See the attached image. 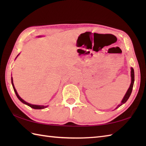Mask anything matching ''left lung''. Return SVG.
I'll list each match as a JSON object with an SVG mask.
<instances>
[{"mask_svg":"<svg viewBox=\"0 0 146 146\" xmlns=\"http://www.w3.org/2000/svg\"><path fill=\"white\" fill-rule=\"evenodd\" d=\"M134 69H133L132 68H131V85H130V87L129 88L126 94L125 95L124 97H123V100L121 102V104L120 105H119V106H121V105H123V104H125V102H127V100H128L130 95H131L132 91V88H133V85H134ZM118 106V107H119Z\"/></svg>","mask_w":146,"mask_h":146,"instance_id":"8db88e82","label":"left lung"}]
</instances>
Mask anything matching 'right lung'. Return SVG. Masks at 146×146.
Returning <instances> with one entry per match:
<instances>
[{
    "label": "right lung",
    "mask_w": 146,
    "mask_h": 146,
    "mask_svg": "<svg viewBox=\"0 0 146 146\" xmlns=\"http://www.w3.org/2000/svg\"><path fill=\"white\" fill-rule=\"evenodd\" d=\"M11 81H12V86H13V88H14V90L15 93V95H16L17 97L19 98V100L21 102H23V104H26L27 105H28V106H29L30 107H31L33 108H35V109H42V108H46L48 106H43V105H32V104H30L29 103H27V102H25L24 100H23L20 97L19 95H18L17 92L16 91V90H15V87H14V83H13V80H12V77L11 78Z\"/></svg>",
    "instance_id": "obj_1"
}]
</instances>
